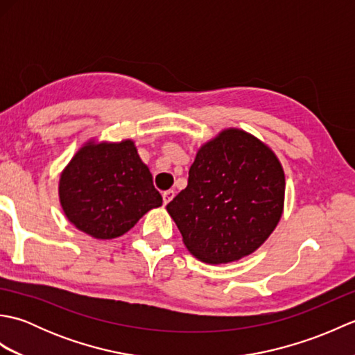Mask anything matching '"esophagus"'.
I'll return each instance as SVG.
<instances>
[{
  "mask_svg": "<svg viewBox=\"0 0 355 355\" xmlns=\"http://www.w3.org/2000/svg\"><path fill=\"white\" fill-rule=\"evenodd\" d=\"M173 195H175V191H172V189L163 192V202H164V205H168V202L173 198Z\"/></svg>",
  "mask_w": 355,
  "mask_h": 355,
  "instance_id": "obj_1",
  "label": "esophagus"
}]
</instances>
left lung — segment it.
<instances>
[{"instance_id": "1", "label": "left lung", "mask_w": 355, "mask_h": 355, "mask_svg": "<svg viewBox=\"0 0 355 355\" xmlns=\"http://www.w3.org/2000/svg\"><path fill=\"white\" fill-rule=\"evenodd\" d=\"M285 173L268 145L225 128L201 145L186 189L166 210L195 258L229 263L266 243L284 214Z\"/></svg>"}]
</instances>
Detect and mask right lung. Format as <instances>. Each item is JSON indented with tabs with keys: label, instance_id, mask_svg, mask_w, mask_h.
Segmentation results:
<instances>
[{
	"label": "right lung",
	"instance_id": "1",
	"mask_svg": "<svg viewBox=\"0 0 355 355\" xmlns=\"http://www.w3.org/2000/svg\"><path fill=\"white\" fill-rule=\"evenodd\" d=\"M58 193L67 220L96 239L125 235L163 202L131 139L85 141L59 175Z\"/></svg>",
	"mask_w": 355,
	"mask_h": 355
}]
</instances>
